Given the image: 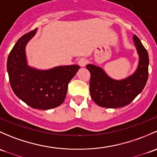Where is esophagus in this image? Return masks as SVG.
<instances>
[{
    "label": "esophagus",
    "instance_id": "esophagus-1",
    "mask_svg": "<svg viewBox=\"0 0 157 157\" xmlns=\"http://www.w3.org/2000/svg\"><path fill=\"white\" fill-rule=\"evenodd\" d=\"M78 65L80 66V67H84L87 63H88V61L86 60V59H80V60L78 61Z\"/></svg>",
    "mask_w": 157,
    "mask_h": 157
}]
</instances>
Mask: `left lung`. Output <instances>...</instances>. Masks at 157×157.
I'll list each match as a JSON object with an SVG mask.
<instances>
[{"instance_id":"obj_1","label":"left lung","mask_w":157,"mask_h":157,"mask_svg":"<svg viewBox=\"0 0 157 157\" xmlns=\"http://www.w3.org/2000/svg\"><path fill=\"white\" fill-rule=\"evenodd\" d=\"M139 61L136 71L123 80H114L101 67L89 64L90 90L92 100L103 108H117L131 103L144 90L148 78L149 57L147 49L136 35L133 36Z\"/></svg>"}]
</instances>
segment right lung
Returning a JSON list of instances; mask_svg holds the SVG:
<instances>
[{
	"label": "right lung",
	"instance_id": "right-lung-1",
	"mask_svg": "<svg viewBox=\"0 0 157 157\" xmlns=\"http://www.w3.org/2000/svg\"><path fill=\"white\" fill-rule=\"evenodd\" d=\"M37 29L18 40L7 59L10 83L15 95L32 108L49 110L63 103L67 85L80 66H57L38 70L28 65L25 47Z\"/></svg>",
	"mask_w": 157,
	"mask_h": 157
}]
</instances>
